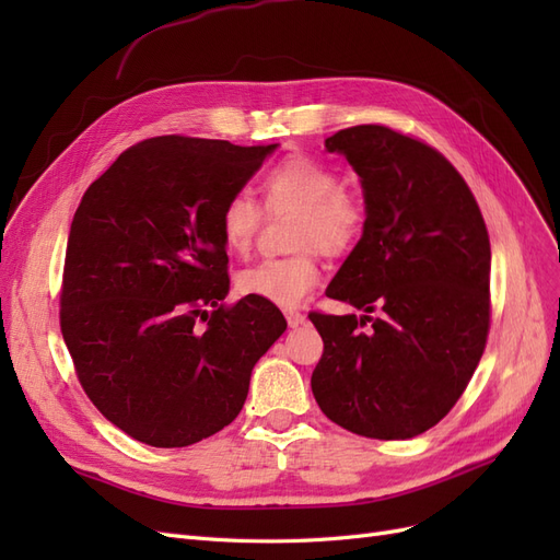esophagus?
<instances>
[{
    "instance_id": "1",
    "label": "esophagus",
    "mask_w": 560,
    "mask_h": 560,
    "mask_svg": "<svg viewBox=\"0 0 560 560\" xmlns=\"http://www.w3.org/2000/svg\"><path fill=\"white\" fill-rule=\"evenodd\" d=\"M284 317H287V325H290L292 329L301 327L303 322H306V315L299 313V311H287V313H284Z\"/></svg>"
}]
</instances>
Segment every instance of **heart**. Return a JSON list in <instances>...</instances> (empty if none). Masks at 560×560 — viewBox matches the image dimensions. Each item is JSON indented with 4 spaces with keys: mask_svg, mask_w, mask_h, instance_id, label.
<instances>
[{
    "mask_svg": "<svg viewBox=\"0 0 560 560\" xmlns=\"http://www.w3.org/2000/svg\"><path fill=\"white\" fill-rule=\"evenodd\" d=\"M261 191L270 212H299V249L341 254L360 238L364 224L362 202L343 189L341 177L329 165L308 156L278 163ZM261 226V208L247 194H233L219 212V233L229 252L245 257ZM322 280V268L311 254L294 259H264L238 276V290L249 299L296 308Z\"/></svg>",
    "mask_w": 560,
    "mask_h": 560,
    "instance_id": "heart-1",
    "label": "heart"
}]
</instances>
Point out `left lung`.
I'll use <instances>...</instances> for the list:
<instances>
[{
	"label": "left lung",
	"instance_id": "1",
	"mask_svg": "<svg viewBox=\"0 0 560 560\" xmlns=\"http://www.w3.org/2000/svg\"><path fill=\"white\" fill-rule=\"evenodd\" d=\"M325 147L360 175L366 212L327 296L364 315H308L325 341L313 395L354 434L411 439L453 409L483 354L488 231L460 173L425 142L354 126Z\"/></svg>",
	"mask_w": 560,
	"mask_h": 560
}]
</instances>
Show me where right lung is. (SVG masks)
Segmentation results:
<instances>
[{"label":"right lung","mask_w":560,"mask_h":560,"mask_svg":"<svg viewBox=\"0 0 560 560\" xmlns=\"http://www.w3.org/2000/svg\"><path fill=\"white\" fill-rule=\"evenodd\" d=\"M276 149L163 135L126 149L79 202L62 338L97 411L142 444L182 448L224 430L287 329L273 303L224 306L219 233L226 198Z\"/></svg>","instance_id":"add662e5"}]
</instances>
